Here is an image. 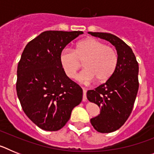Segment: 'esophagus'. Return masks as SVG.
Wrapping results in <instances>:
<instances>
[{
	"mask_svg": "<svg viewBox=\"0 0 154 154\" xmlns=\"http://www.w3.org/2000/svg\"><path fill=\"white\" fill-rule=\"evenodd\" d=\"M82 89H83V97H82V101L85 102L87 101V97H86L87 89H85V88H82Z\"/></svg>",
	"mask_w": 154,
	"mask_h": 154,
	"instance_id": "34e87169",
	"label": "esophagus"
}]
</instances>
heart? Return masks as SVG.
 Masks as SVG:
<instances>
[{"instance_id":"b5f03b06","label":"heart","mask_w":154,"mask_h":154,"mask_svg":"<svg viewBox=\"0 0 154 154\" xmlns=\"http://www.w3.org/2000/svg\"><path fill=\"white\" fill-rule=\"evenodd\" d=\"M60 62L68 77L73 79L82 66L85 69L79 75L82 82L96 79L103 83L108 81L116 70L117 52L111 46L97 38H89L79 42L74 51L64 49L60 54Z\"/></svg>"}]
</instances>
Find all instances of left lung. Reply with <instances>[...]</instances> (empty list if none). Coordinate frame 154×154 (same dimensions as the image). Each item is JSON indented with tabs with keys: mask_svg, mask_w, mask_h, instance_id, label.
Instances as JSON below:
<instances>
[{
	"mask_svg": "<svg viewBox=\"0 0 154 154\" xmlns=\"http://www.w3.org/2000/svg\"><path fill=\"white\" fill-rule=\"evenodd\" d=\"M109 42L117 51L118 65L113 75L96 89L87 92V99L101 109L100 114L91 119L96 131H116L125 123L132 112L139 89V65L131 48L116 35L89 32Z\"/></svg>",
	"mask_w": 154,
	"mask_h": 154,
	"instance_id": "1",
	"label": "left lung"
}]
</instances>
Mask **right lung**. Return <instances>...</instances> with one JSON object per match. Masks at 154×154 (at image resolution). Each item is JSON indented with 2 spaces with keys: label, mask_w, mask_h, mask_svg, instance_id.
Segmentation results:
<instances>
[{
  "label": "right lung",
  "mask_w": 154,
  "mask_h": 154,
  "mask_svg": "<svg viewBox=\"0 0 154 154\" xmlns=\"http://www.w3.org/2000/svg\"><path fill=\"white\" fill-rule=\"evenodd\" d=\"M82 31H46L28 43L17 65L16 90L23 111L39 128L62 129L82 99V89L60 62L64 48Z\"/></svg>",
  "instance_id": "1"
}]
</instances>
